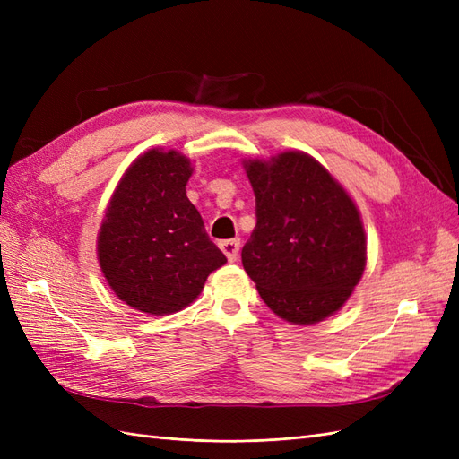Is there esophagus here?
<instances>
[{
	"label": "esophagus",
	"mask_w": 459,
	"mask_h": 459,
	"mask_svg": "<svg viewBox=\"0 0 459 459\" xmlns=\"http://www.w3.org/2000/svg\"><path fill=\"white\" fill-rule=\"evenodd\" d=\"M220 248L221 253L228 256L230 262H235L239 256V248H241V241L239 239H226V241H220Z\"/></svg>",
	"instance_id": "obj_1"
}]
</instances>
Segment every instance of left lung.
I'll list each match as a JSON object with an SVG mask.
<instances>
[{"mask_svg":"<svg viewBox=\"0 0 459 459\" xmlns=\"http://www.w3.org/2000/svg\"><path fill=\"white\" fill-rule=\"evenodd\" d=\"M256 226L241 251L262 300L281 319L312 325L339 312L366 270L364 221L352 197L308 152L245 159Z\"/></svg>","mask_w":459,"mask_h":459,"instance_id":"8db88e82","label":"left lung"}]
</instances>
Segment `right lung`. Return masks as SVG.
<instances>
[{"instance_id":"obj_1","label":"right lung","mask_w":459,"mask_h":459,"mask_svg":"<svg viewBox=\"0 0 459 459\" xmlns=\"http://www.w3.org/2000/svg\"><path fill=\"white\" fill-rule=\"evenodd\" d=\"M191 160L152 147L122 174L97 233L105 281L128 307L166 316L187 308L228 258L186 195Z\"/></svg>"}]
</instances>
